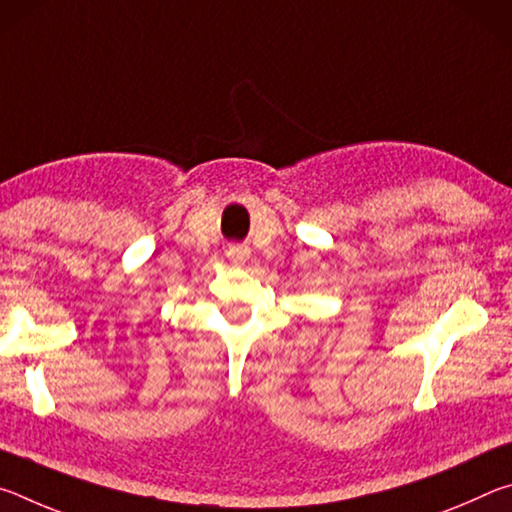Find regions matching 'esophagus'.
<instances>
[{
	"instance_id": "34e87169",
	"label": "esophagus",
	"mask_w": 512,
	"mask_h": 512,
	"mask_svg": "<svg viewBox=\"0 0 512 512\" xmlns=\"http://www.w3.org/2000/svg\"><path fill=\"white\" fill-rule=\"evenodd\" d=\"M225 255H228V259L232 264L241 266L248 259V248L246 246H230L228 250H225Z\"/></svg>"
}]
</instances>
